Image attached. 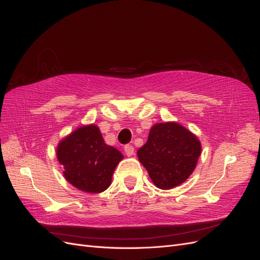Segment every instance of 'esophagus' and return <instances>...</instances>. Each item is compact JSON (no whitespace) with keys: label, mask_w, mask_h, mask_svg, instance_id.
I'll return each instance as SVG.
<instances>
[{"label":"esophagus","mask_w":260,"mask_h":260,"mask_svg":"<svg viewBox=\"0 0 260 260\" xmlns=\"http://www.w3.org/2000/svg\"><path fill=\"white\" fill-rule=\"evenodd\" d=\"M134 147H133L132 145H126L125 147H124V151H125V153H126V155H127V157H132L133 154H134Z\"/></svg>","instance_id":"obj_1"}]
</instances>
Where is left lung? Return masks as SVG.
<instances>
[{
	"instance_id": "1",
	"label": "left lung",
	"mask_w": 260,
	"mask_h": 260,
	"mask_svg": "<svg viewBox=\"0 0 260 260\" xmlns=\"http://www.w3.org/2000/svg\"><path fill=\"white\" fill-rule=\"evenodd\" d=\"M200 153L198 137L176 122L154 124L147 143L137 151L139 162L161 189H171L186 181L194 172Z\"/></svg>"
}]
</instances>
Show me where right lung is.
<instances>
[{
	"label": "right lung",
	"mask_w": 260,
	"mask_h": 260,
	"mask_svg": "<svg viewBox=\"0 0 260 260\" xmlns=\"http://www.w3.org/2000/svg\"><path fill=\"white\" fill-rule=\"evenodd\" d=\"M56 158L64 168L65 180L74 187L98 194L110 186L114 170L124 157L105 143L97 125L88 124L58 143Z\"/></svg>",
	"instance_id": "obj_1"
}]
</instances>
